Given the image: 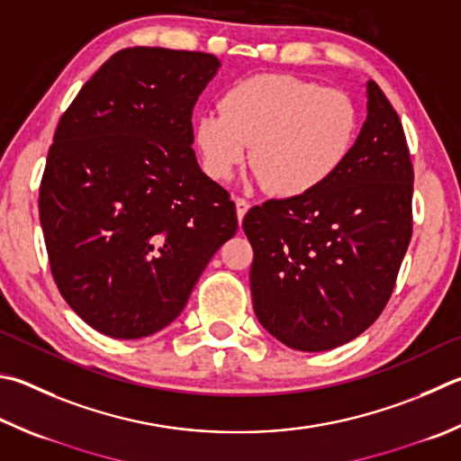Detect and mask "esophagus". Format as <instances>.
<instances>
[{
  "label": "esophagus",
  "instance_id": "34e87169",
  "mask_svg": "<svg viewBox=\"0 0 461 461\" xmlns=\"http://www.w3.org/2000/svg\"><path fill=\"white\" fill-rule=\"evenodd\" d=\"M233 202H236L238 220L241 221V220H244V215L248 213V209H249V202H248V199H244V197H236V199H233Z\"/></svg>",
  "mask_w": 461,
  "mask_h": 461
}]
</instances>
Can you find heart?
Segmentation results:
<instances>
[{
  "mask_svg": "<svg viewBox=\"0 0 461 461\" xmlns=\"http://www.w3.org/2000/svg\"><path fill=\"white\" fill-rule=\"evenodd\" d=\"M221 113L195 124V145L212 179L244 163L270 194L304 197L326 185L357 147L361 108L348 92L292 74H258L221 96Z\"/></svg>",
  "mask_w": 461,
  "mask_h": 461,
  "instance_id": "obj_1",
  "label": "heart"
}]
</instances>
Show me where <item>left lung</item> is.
Segmentation results:
<instances>
[{
  "mask_svg": "<svg viewBox=\"0 0 461 461\" xmlns=\"http://www.w3.org/2000/svg\"><path fill=\"white\" fill-rule=\"evenodd\" d=\"M345 167L304 197L249 209L259 324L296 350H330L379 318L413 231V165L399 114L376 82Z\"/></svg>",
  "mask_w": 461,
  "mask_h": 461,
  "instance_id": "left-lung-1",
  "label": "left lung"
}]
</instances>
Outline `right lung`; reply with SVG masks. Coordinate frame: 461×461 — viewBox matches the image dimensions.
Returning a JSON list of instances; mask_svg holds the SVG:
<instances>
[{
    "label": "right lung",
    "instance_id": "right-lung-1",
    "mask_svg": "<svg viewBox=\"0 0 461 461\" xmlns=\"http://www.w3.org/2000/svg\"><path fill=\"white\" fill-rule=\"evenodd\" d=\"M217 68L205 52L121 50L58 122L38 199L50 270L106 337L171 324L236 236V203L191 147L194 106Z\"/></svg>",
    "mask_w": 461,
    "mask_h": 461
}]
</instances>
